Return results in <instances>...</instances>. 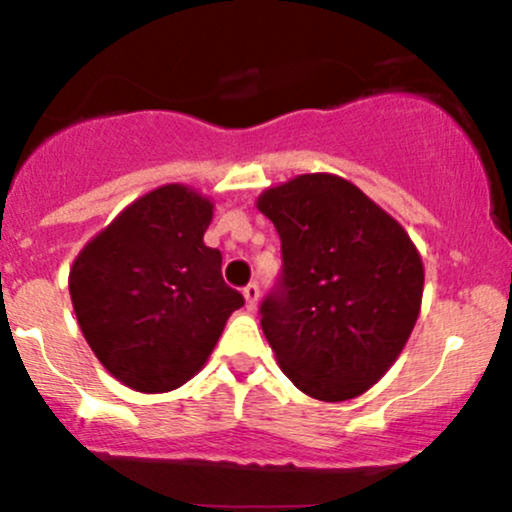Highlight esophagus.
I'll return each instance as SVG.
<instances>
[{"label":"esophagus","mask_w":512,"mask_h":512,"mask_svg":"<svg viewBox=\"0 0 512 512\" xmlns=\"http://www.w3.org/2000/svg\"><path fill=\"white\" fill-rule=\"evenodd\" d=\"M243 296H245V308L255 310L257 301H260V286H257L255 281H250V284L243 289Z\"/></svg>","instance_id":"obj_1"}]
</instances>
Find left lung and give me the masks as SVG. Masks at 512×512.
<instances>
[{"label": "left lung", "instance_id": "left-lung-1", "mask_svg": "<svg viewBox=\"0 0 512 512\" xmlns=\"http://www.w3.org/2000/svg\"><path fill=\"white\" fill-rule=\"evenodd\" d=\"M281 238L279 281L260 305L286 378L322 402L354 399L402 354L424 262L399 223L349 180L298 175L257 197Z\"/></svg>", "mask_w": 512, "mask_h": 512}]
</instances>
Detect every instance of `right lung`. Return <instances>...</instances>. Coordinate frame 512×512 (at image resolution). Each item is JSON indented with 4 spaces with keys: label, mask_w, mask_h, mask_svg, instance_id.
Masks as SVG:
<instances>
[{
    "label": "right lung",
    "mask_w": 512,
    "mask_h": 512,
    "mask_svg": "<svg viewBox=\"0 0 512 512\" xmlns=\"http://www.w3.org/2000/svg\"><path fill=\"white\" fill-rule=\"evenodd\" d=\"M214 204L190 187L139 197L88 240L69 293L88 346L137 392H170L202 370L226 320L245 303L204 245Z\"/></svg>",
    "instance_id": "right-lung-1"
}]
</instances>
